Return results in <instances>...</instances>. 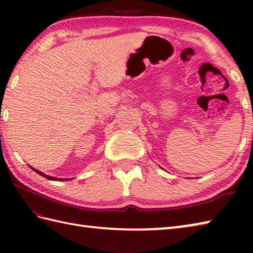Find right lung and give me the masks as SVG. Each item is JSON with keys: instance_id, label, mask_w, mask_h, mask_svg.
Wrapping results in <instances>:
<instances>
[{"instance_id": "obj_1", "label": "right lung", "mask_w": 253, "mask_h": 253, "mask_svg": "<svg viewBox=\"0 0 253 253\" xmlns=\"http://www.w3.org/2000/svg\"><path fill=\"white\" fill-rule=\"evenodd\" d=\"M31 168V166H30ZM32 169H34L37 174H39V175H41V176H43L44 178H46V179H50V180H57V181H61V180H71V178H56V177H52V176H47V175H45V174H43L42 173V171H40V170H38V169H34V168H31Z\"/></svg>"}]
</instances>
